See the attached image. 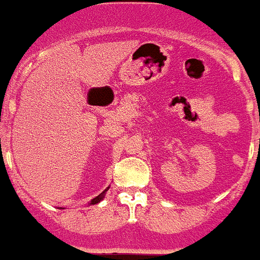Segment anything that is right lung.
<instances>
[{
	"mask_svg": "<svg viewBox=\"0 0 260 260\" xmlns=\"http://www.w3.org/2000/svg\"><path fill=\"white\" fill-rule=\"evenodd\" d=\"M108 188H109V187H108ZM108 188L105 189L104 192H101V193L99 196H96V198H94V199L92 200V202H90V204H97V203H99V202H101V200H103V198H104V193L107 191H108Z\"/></svg>",
	"mask_w": 260,
	"mask_h": 260,
	"instance_id": "obj_1",
	"label": "right lung"
}]
</instances>
